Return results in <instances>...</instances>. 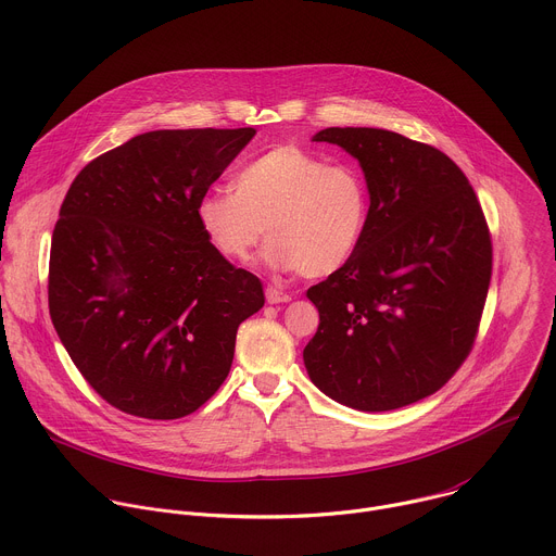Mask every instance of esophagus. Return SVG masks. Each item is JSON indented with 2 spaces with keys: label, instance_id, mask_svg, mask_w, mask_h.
Segmentation results:
<instances>
[{
  "label": "esophagus",
  "instance_id": "34e87169",
  "mask_svg": "<svg viewBox=\"0 0 556 556\" xmlns=\"http://www.w3.org/2000/svg\"><path fill=\"white\" fill-rule=\"evenodd\" d=\"M292 296L288 294V292H283V290H279L277 286H268L266 288V301L268 303H288Z\"/></svg>",
  "mask_w": 556,
  "mask_h": 556
}]
</instances>
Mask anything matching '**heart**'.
I'll return each instance as SVG.
<instances>
[{"instance_id":"heart-1","label":"heart","mask_w":556,"mask_h":556,"mask_svg":"<svg viewBox=\"0 0 556 556\" xmlns=\"http://www.w3.org/2000/svg\"><path fill=\"white\" fill-rule=\"evenodd\" d=\"M206 191L195 219L206 242L230 262H249L268 232L266 260L303 277L341 270L358 251L369 219V187L350 163H326L299 144H279Z\"/></svg>"}]
</instances>
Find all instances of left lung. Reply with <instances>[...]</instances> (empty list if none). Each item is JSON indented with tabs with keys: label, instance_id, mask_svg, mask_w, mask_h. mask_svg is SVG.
I'll use <instances>...</instances> for the list:
<instances>
[{
	"label": "left lung",
	"instance_id": "left-lung-1",
	"mask_svg": "<svg viewBox=\"0 0 556 556\" xmlns=\"http://www.w3.org/2000/svg\"><path fill=\"white\" fill-rule=\"evenodd\" d=\"M369 187L354 257L307 290L319 330L303 350L330 399L389 412L444 387L480 332L493 270L491 230L464 172L433 144L374 127H328Z\"/></svg>",
	"mask_w": 556,
	"mask_h": 556
}]
</instances>
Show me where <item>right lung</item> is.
<instances>
[{
    "label": "right lung",
    "instance_id": "add662e5",
    "mask_svg": "<svg viewBox=\"0 0 556 556\" xmlns=\"http://www.w3.org/2000/svg\"><path fill=\"white\" fill-rule=\"evenodd\" d=\"M255 136L161 129L88 163L52 230L48 305L72 363L112 407L176 420L226 380L262 281L202 235L198 200Z\"/></svg>",
    "mask_w": 556,
    "mask_h": 556
}]
</instances>
